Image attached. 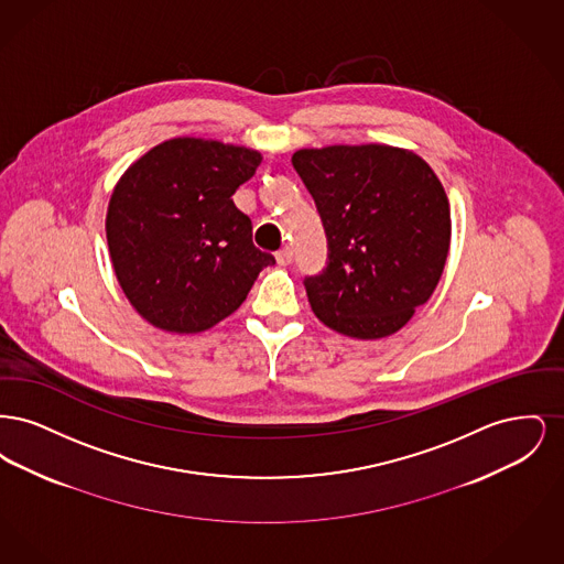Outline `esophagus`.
Returning a JSON list of instances; mask_svg holds the SVG:
<instances>
[{
	"mask_svg": "<svg viewBox=\"0 0 564 564\" xmlns=\"http://www.w3.org/2000/svg\"><path fill=\"white\" fill-rule=\"evenodd\" d=\"M292 260H294V251H292V247H283V249H279V251H276V262H279L281 267L292 264Z\"/></svg>",
	"mask_w": 564,
	"mask_h": 564,
	"instance_id": "esophagus-1",
	"label": "esophagus"
}]
</instances>
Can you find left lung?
Masks as SVG:
<instances>
[{
  "mask_svg": "<svg viewBox=\"0 0 564 564\" xmlns=\"http://www.w3.org/2000/svg\"><path fill=\"white\" fill-rule=\"evenodd\" d=\"M295 173L327 237V262L304 288L313 313L352 338L402 329L430 300L451 247V207L421 156L391 145L297 150Z\"/></svg>",
  "mask_w": 564,
  "mask_h": 564,
  "instance_id": "obj_1",
  "label": "left lung"
}]
</instances>
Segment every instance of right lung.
Segmentation results:
<instances>
[{
	"label": "right lung",
	"instance_id": "add662e5",
	"mask_svg": "<svg viewBox=\"0 0 564 564\" xmlns=\"http://www.w3.org/2000/svg\"><path fill=\"white\" fill-rule=\"evenodd\" d=\"M256 150L177 137L129 166L109 200V256L145 322L196 334L232 315L274 256L251 241L232 194L256 175Z\"/></svg>",
	"mask_w": 564,
	"mask_h": 564
}]
</instances>
